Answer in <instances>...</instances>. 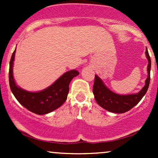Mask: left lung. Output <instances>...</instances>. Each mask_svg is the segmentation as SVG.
I'll return each mask as SVG.
<instances>
[{"label":"left lung","mask_w":158,"mask_h":158,"mask_svg":"<svg viewBox=\"0 0 158 158\" xmlns=\"http://www.w3.org/2000/svg\"><path fill=\"white\" fill-rule=\"evenodd\" d=\"M146 56L147 57L148 64L147 67L148 77L145 82V86L137 94L128 95H119L110 90L105 85L102 79L97 75H95L93 93L97 102L102 108L113 113L122 114L131 110L133 107L138 104L143 96L147 92L150 82V70H151V59L146 49Z\"/></svg>","instance_id":"left-lung-1"}]
</instances>
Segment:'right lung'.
I'll return each mask as SVG.
<instances>
[{"instance_id":"add662e5","label":"right lung","mask_w":158,"mask_h":158,"mask_svg":"<svg viewBox=\"0 0 158 158\" xmlns=\"http://www.w3.org/2000/svg\"><path fill=\"white\" fill-rule=\"evenodd\" d=\"M14 50L10 61L9 81L10 89L19 103L27 110L39 115L46 114L57 109L66 101L69 93V84L79 74L76 70L66 72L46 89L39 92H30L19 88L14 80L12 68L15 59Z\"/></svg>"}]
</instances>
